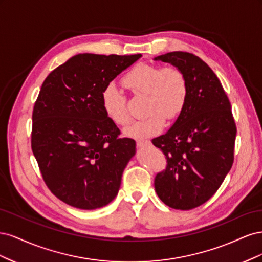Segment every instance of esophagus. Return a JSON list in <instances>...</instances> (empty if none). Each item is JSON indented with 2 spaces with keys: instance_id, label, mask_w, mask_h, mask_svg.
I'll return each mask as SVG.
<instances>
[{
  "instance_id": "obj_1",
  "label": "esophagus",
  "mask_w": 262,
  "mask_h": 262,
  "mask_svg": "<svg viewBox=\"0 0 262 262\" xmlns=\"http://www.w3.org/2000/svg\"><path fill=\"white\" fill-rule=\"evenodd\" d=\"M137 145L138 147H145L147 145H149L148 141H137Z\"/></svg>"
}]
</instances>
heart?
I'll return each instance as SVG.
<instances>
[{
    "label": "heart",
    "instance_id": "heart-1",
    "mask_svg": "<svg viewBox=\"0 0 262 262\" xmlns=\"http://www.w3.org/2000/svg\"><path fill=\"white\" fill-rule=\"evenodd\" d=\"M122 83L131 92L147 96L145 114L148 116L124 130L129 138L145 140L155 137L163 130L166 119H176L186 105L188 82L184 72L176 67L139 63L125 73ZM101 107L113 123L120 126L129 123L125 99L115 85L110 84L102 91Z\"/></svg>",
    "mask_w": 262,
    "mask_h": 262
}]
</instances>
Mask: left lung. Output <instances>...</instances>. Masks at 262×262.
I'll return each instance as SVG.
<instances>
[{"mask_svg":"<svg viewBox=\"0 0 262 262\" xmlns=\"http://www.w3.org/2000/svg\"><path fill=\"white\" fill-rule=\"evenodd\" d=\"M180 69L188 82L186 105L170 129L152 143L167 157L155 191L168 207L191 210L207 202L231 170L236 125L220 80L199 57L173 51L154 58Z\"/></svg>","mask_w":262,"mask_h":262,"instance_id":"left-lung-1","label":"left lung"}]
</instances>
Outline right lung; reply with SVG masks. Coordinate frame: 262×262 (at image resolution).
Returning a JSON list of instances; mask_svg holds the SVG:
<instances>
[{"label": "right lung", "mask_w": 262, "mask_h": 262, "mask_svg": "<svg viewBox=\"0 0 262 262\" xmlns=\"http://www.w3.org/2000/svg\"><path fill=\"white\" fill-rule=\"evenodd\" d=\"M142 54L80 53L47 76L33 112L31 148L42 178L61 201L82 210L118 194L136 141L119 139L101 93Z\"/></svg>", "instance_id": "right-lung-1"}]
</instances>
